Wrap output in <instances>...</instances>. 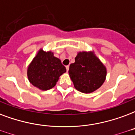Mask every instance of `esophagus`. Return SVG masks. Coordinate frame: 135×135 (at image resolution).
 Instances as JSON below:
<instances>
[{
  "label": "esophagus",
  "mask_w": 135,
  "mask_h": 135,
  "mask_svg": "<svg viewBox=\"0 0 135 135\" xmlns=\"http://www.w3.org/2000/svg\"><path fill=\"white\" fill-rule=\"evenodd\" d=\"M66 71H69V66H66Z\"/></svg>",
  "instance_id": "34e87169"
}]
</instances>
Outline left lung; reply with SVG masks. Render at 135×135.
Segmentation results:
<instances>
[{
	"instance_id": "8db88e82",
	"label": "left lung",
	"mask_w": 135,
	"mask_h": 135,
	"mask_svg": "<svg viewBox=\"0 0 135 135\" xmlns=\"http://www.w3.org/2000/svg\"><path fill=\"white\" fill-rule=\"evenodd\" d=\"M69 74L76 89L89 94L103 84L107 69L94 52L82 51L78 53L75 62L69 66Z\"/></svg>"
}]
</instances>
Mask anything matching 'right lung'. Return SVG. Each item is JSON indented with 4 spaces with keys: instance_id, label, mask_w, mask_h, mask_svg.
<instances>
[{
    "instance_id": "right-lung-1",
    "label": "right lung",
    "mask_w": 135,
    "mask_h": 135,
    "mask_svg": "<svg viewBox=\"0 0 135 135\" xmlns=\"http://www.w3.org/2000/svg\"><path fill=\"white\" fill-rule=\"evenodd\" d=\"M66 71V67L54 53L40 49L28 66L27 75L31 84L46 91L54 87L60 76Z\"/></svg>"
}]
</instances>
